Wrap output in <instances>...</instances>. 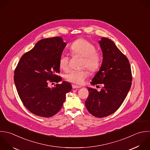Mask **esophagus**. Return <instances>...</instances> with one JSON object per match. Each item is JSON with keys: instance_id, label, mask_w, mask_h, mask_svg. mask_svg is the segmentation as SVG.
<instances>
[{"instance_id": "esophagus-1", "label": "esophagus", "mask_w": 150, "mask_h": 150, "mask_svg": "<svg viewBox=\"0 0 150 150\" xmlns=\"http://www.w3.org/2000/svg\"><path fill=\"white\" fill-rule=\"evenodd\" d=\"M72 88H73V89H79V88H81V86H78V85H72Z\"/></svg>"}]
</instances>
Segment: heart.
Returning <instances> with one entry per match:
<instances>
[{"label":"heart","mask_w":150,"mask_h":150,"mask_svg":"<svg viewBox=\"0 0 150 150\" xmlns=\"http://www.w3.org/2000/svg\"><path fill=\"white\" fill-rule=\"evenodd\" d=\"M70 50L74 55H77L83 57L82 68L86 67L91 72H96L99 69L101 65L100 55L96 51L95 45L90 41L84 38L77 39L71 44ZM59 67L64 71L69 69V57L67 54H62L60 56ZM87 76L88 72L85 70H71L65 74L64 78L72 83L82 85Z\"/></svg>","instance_id":"1"}]
</instances>
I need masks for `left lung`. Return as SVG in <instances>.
Segmentation results:
<instances>
[{"label": "left lung", "instance_id": "left-lung-1", "mask_svg": "<svg viewBox=\"0 0 150 150\" xmlns=\"http://www.w3.org/2000/svg\"><path fill=\"white\" fill-rule=\"evenodd\" d=\"M99 43L103 61L91 83L102 84L103 88L98 92L88 87L89 96L85 103L91 115L102 118L113 114L120 107L131 88L132 75L127 58L113 41L102 37Z\"/></svg>", "mask_w": 150, "mask_h": 150}]
</instances>
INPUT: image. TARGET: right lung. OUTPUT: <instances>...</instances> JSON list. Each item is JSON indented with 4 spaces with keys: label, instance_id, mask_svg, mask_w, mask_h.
Instances as JSON below:
<instances>
[{
    "label": "right lung",
    "instance_id": "right-lung-1",
    "mask_svg": "<svg viewBox=\"0 0 150 150\" xmlns=\"http://www.w3.org/2000/svg\"><path fill=\"white\" fill-rule=\"evenodd\" d=\"M67 43L62 37L44 38L20 58L14 71V81L24 106L32 113L43 117L57 114L70 92L69 82L62 81L54 88L48 83L62 81L59 59Z\"/></svg>",
    "mask_w": 150,
    "mask_h": 150
}]
</instances>
